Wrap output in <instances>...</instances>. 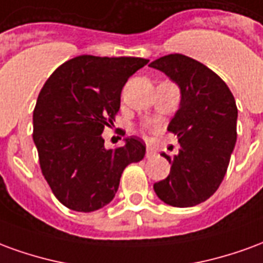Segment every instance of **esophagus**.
I'll use <instances>...</instances> for the list:
<instances>
[{"label":"esophagus","instance_id":"obj_1","mask_svg":"<svg viewBox=\"0 0 263 263\" xmlns=\"http://www.w3.org/2000/svg\"><path fill=\"white\" fill-rule=\"evenodd\" d=\"M156 155H158L156 149H154L152 146H148V148H146V158H154Z\"/></svg>","mask_w":263,"mask_h":263}]
</instances>
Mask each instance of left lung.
Instances as JSON below:
<instances>
[{
    "label": "left lung",
    "instance_id": "1",
    "mask_svg": "<svg viewBox=\"0 0 263 263\" xmlns=\"http://www.w3.org/2000/svg\"><path fill=\"white\" fill-rule=\"evenodd\" d=\"M151 67L180 88V104L167 125L180 143L179 154H163L169 176L155 183V193L173 207H193L215 193L226 176L237 142L238 109L221 77L184 54H167Z\"/></svg>",
    "mask_w": 263,
    "mask_h": 263
}]
</instances>
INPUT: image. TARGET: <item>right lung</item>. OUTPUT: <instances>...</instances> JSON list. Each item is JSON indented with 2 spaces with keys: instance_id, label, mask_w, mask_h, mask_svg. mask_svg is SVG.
<instances>
[{
  "instance_id": "add662e5",
  "label": "right lung",
  "mask_w": 263,
  "mask_h": 263,
  "mask_svg": "<svg viewBox=\"0 0 263 263\" xmlns=\"http://www.w3.org/2000/svg\"><path fill=\"white\" fill-rule=\"evenodd\" d=\"M142 58L81 54L54 70L33 109V142L46 182L67 209L90 213L114 198L122 172L143 159L141 138L107 149L101 137L115 121L128 79Z\"/></svg>"
}]
</instances>
